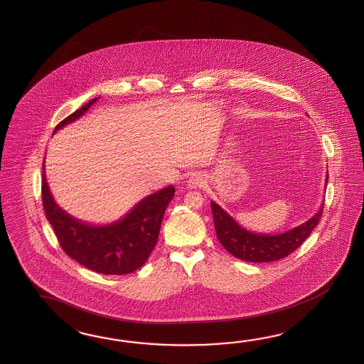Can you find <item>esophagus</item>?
Segmentation results:
<instances>
[{"instance_id": "1", "label": "esophagus", "mask_w": 364, "mask_h": 364, "mask_svg": "<svg viewBox=\"0 0 364 364\" xmlns=\"http://www.w3.org/2000/svg\"><path fill=\"white\" fill-rule=\"evenodd\" d=\"M187 183H188V186H190L191 188L201 187V186L204 185V177L201 176L200 173H193V174L190 176L188 181H187Z\"/></svg>"}]
</instances>
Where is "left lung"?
Returning <instances> with one entry per match:
<instances>
[{"instance_id":"8db88e82","label":"left lung","mask_w":364,"mask_h":364,"mask_svg":"<svg viewBox=\"0 0 364 364\" xmlns=\"http://www.w3.org/2000/svg\"><path fill=\"white\" fill-rule=\"evenodd\" d=\"M210 207L217 238L225 250L240 260L263 263L287 257L299 247L318 224L323 215L324 204L309 221L277 235L248 232L237 224L235 220L229 216L215 201L210 203Z\"/></svg>"}]
</instances>
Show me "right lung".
<instances>
[{
    "label": "right lung",
    "mask_w": 364,
    "mask_h": 364,
    "mask_svg": "<svg viewBox=\"0 0 364 364\" xmlns=\"http://www.w3.org/2000/svg\"><path fill=\"white\" fill-rule=\"evenodd\" d=\"M96 100L97 97L66 117L55 126V132L83 116ZM174 193V187L169 186L144 198L114 224L95 226L77 221L55 204L43 166V207L60 246L71 259L102 274H127L147 262Z\"/></svg>",
    "instance_id": "1"
}]
</instances>
